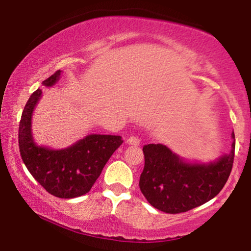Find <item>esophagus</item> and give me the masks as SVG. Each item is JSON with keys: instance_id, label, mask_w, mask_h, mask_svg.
I'll return each instance as SVG.
<instances>
[{"instance_id": "obj_1", "label": "esophagus", "mask_w": 251, "mask_h": 251, "mask_svg": "<svg viewBox=\"0 0 251 251\" xmlns=\"http://www.w3.org/2000/svg\"><path fill=\"white\" fill-rule=\"evenodd\" d=\"M126 143H128L129 145L138 146L139 143H140V140H139V138L137 136H131V137H129L128 140H126Z\"/></svg>"}]
</instances>
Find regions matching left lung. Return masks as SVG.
Returning <instances> with one entry per match:
<instances>
[{
    "label": "left lung",
    "instance_id": "1",
    "mask_svg": "<svg viewBox=\"0 0 251 251\" xmlns=\"http://www.w3.org/2000/svg\"><path fill=\"white\" fill-rule=\"evenodd\" d=\"M232 150L210 163H188L162 144L143 147L145 166L139 188L151 205L167 214H180L214 199L227 181L234 161Z\"/></svg>",
    "mask_w": 251,
    "mask_h": 251
}]
</instances>
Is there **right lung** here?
I'll return each mask as SVG.
<instances>
[{"label":"right lung","instance_id":"1","mask_svg":"<svg viewBox=\"0 0 251 251\" xmlns=\"http://www.w3.org/2000/svg\"><path fill=\"white\" fill-rule=\"evenodd\" d=\"M60 71L43 81L51 87ZM42 90L37 89L24 108L19 123V151L30 175L48 193L61 199L81 197L91 190L102 168L123 143L121 136L89 135L64 150L36 145L32 136V115Z\"/></svg>","mask_w":251,"mask_h":251}]
</instances>
